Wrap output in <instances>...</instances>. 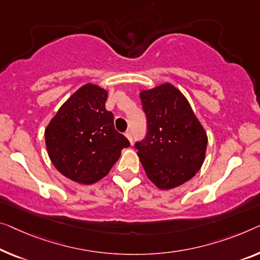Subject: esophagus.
<instances>
[{
    "mask_svg": "<svg viewBox=\"0 0 260 260\" xmlns=\"http://www.w3.org/2000/svg\"><path fill=\"white\" fill-rule=\"evenodd\" d=\"M125 135H126V138L128 139V140H129V142H131V143L133 142V133H132L131 131H127L126 133H125Z\"/></svg>",
    "mask_w": 260,
    "mask_h": 260,
    "instance_id": "obj_1",
    "label": "esophagus"
}]
</instances>
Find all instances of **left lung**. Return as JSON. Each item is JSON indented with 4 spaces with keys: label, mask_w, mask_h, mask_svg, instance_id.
<instances>
[{
    "label": "left lung",
    "mask_w": 260,
    "mask_h": 260,
    "mask_svg": "<svg viewBox=\"0 0 260 260\" xmlns=\"http://www.w3.org/2000/svg\"><path fill=\"white\" fill-rule=\"evenodd\" d=\"M147 134L135 148L148 179L172 189L195 176L202 167L208 138L188 100L172 84L140 93Z\"/></svg>",
    "instance_id": "left-lung-1"
}]
</instances>
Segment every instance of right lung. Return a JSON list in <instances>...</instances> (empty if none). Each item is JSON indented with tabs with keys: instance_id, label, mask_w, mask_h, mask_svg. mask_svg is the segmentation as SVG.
Here are the masks:
<instances>
[{
	"instance_id": "add662e5",
	"label": "right lung",
	"mask_w": 260,
	"mask_h": 260,
	"mask_svg": "<svg viewBox=\"0 0 260 260\" xmlns=\"http://www.w3.org/2000/svg\"><path fill=\"white\" fill-rule=\"evenodd\" d=\"M107 91L86 84L68 99L45 129L50 160L68 179L92 184L106 176L122 148L125 135L115 131L113 113L106 110Z\"/></svg>"
}]
</instances>
